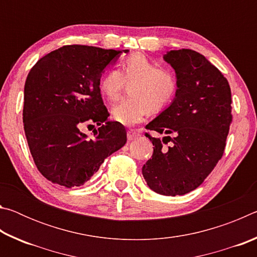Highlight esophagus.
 I'll return each mask as SVG.
<instances>
[{"label":"esophagus","mask_w":257,"mask_h":257,"mask_svg":"<svg viewBox=\"0 0 257 257\" xmlns=\"http://www.w3.org/2000/svg\"><path fill=\"white\" fill-rule=\"evenodd\" d=\"M138 137H139V134L136 132V130H134V129H130V130H128V133H127V138H128V141H129V142L135 141V139H137Z\"/></svg>","instance_id":"esophagus-1"}]
</instances>
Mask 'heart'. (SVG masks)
<instances>
[{
	"label": "heart",
	"instance_id": "heart-1",
	"mask_svg": "<svg viewBox=\"0 0 257 257\" xmlns=\"http://www.w3.org/2000/svg\"><path fill=\"white\" fill-rule=\"evenodd\" d=\"M130 96L112 107V118L124 125L144 120L150 112L158 113L172 102L178 92L175 72L158 64L143 53H133L120 62V70L105 72L99 80V90L108 101L119 97L124 82Z\"/></svg>",
	"mask_w": 257,
	"mask_h": 257
}]
</instances>
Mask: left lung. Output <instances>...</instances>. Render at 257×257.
I'll list each match as a JSON object with an SVG mask.
<instances>
[{"label":"left lung","mask_w":257,"mask_h":257,"mask_svg":"<svg viewBox=\"0 0 257 257\" xmlns=\"http://www.w3.org/2000/svg\"><path fill=\"white\" fill-rule=\"evenodd\" d=\"M163 60L175 70L178 92L146 124L164 137L146 134L154 151L142 172L155 193L177 196L202 185L222 158L231 122V92L219 69L198 52L171 50ZM168 141L173 144L167 148Z\"/></svg>","instance_id":"obj_1"}]
</instances>
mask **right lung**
<instances>
[{
  "instance_id": "right-lung-1",
  "label": "right lung",
  "mask_w": 257,
  "mask_h": 257,
  "mask_svg": "<svg viewBox=\"0 0 257 257\" xmlns=\"http://www.w3.org/2000/svg\"><path fill=\"white\" fill-rule=\"evenodd\" d=\"M121 53L66 45L43 56L29 71L24 89L26 138L37 169L54 184L84 185L127 142L123 125L107 120L99 90L104 71ZM93 123L101 127L88 138L81 129Z\"/></svg>"
}]
</instances>
